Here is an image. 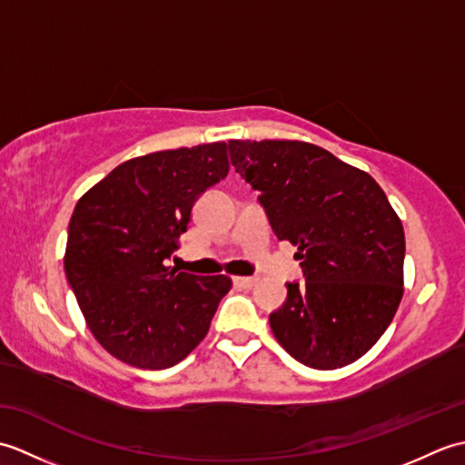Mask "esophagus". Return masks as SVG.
Masks as SVG:
<instances>
[{"label": "esophagus", "mask_w": 465, "mask_h": 465, "mask_svg": "<svg viewBox=\"0 0 465 465\" xmlns=\"http://www.w3.org/2000/svg\"><path fill=\"white\" fill-rule=\"evenodd\" d=\"M233 283L240 285L243 290H250L258 283V278H253V275H238V278H233Z\"/></svg>", "instance_id": "1"}]
</instances>
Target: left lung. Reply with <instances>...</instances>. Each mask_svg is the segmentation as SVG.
Instances as JSON below:
<instances>
[{
    "instance_id": "8db88e82",
    "label": "left lung",
    "mask_w": 465,
    "mask_h": 465,
    "mask_svg": "<svg viewBox=\"0 0 465 465\" xmlns=\"http://www.w3.org/2000/svg\"><path fill=\"white\" fill-rule=\"evenodd\" d=\"M230 160L280 242L298 245L303 282L270 313L282 348L313 370L343 368L388 330L403 293L406 238L370 173L323 147L232 140Z\"/></svg>"
}]
</instances>
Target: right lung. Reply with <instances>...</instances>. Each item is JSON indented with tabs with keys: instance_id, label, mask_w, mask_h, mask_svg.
<instances>
[{
	"instance_id": "right-lung-1",
	"label": "right lung",
	"mask_w": 465,
	"mask_h": 465,
	"mask_svg": "<svg viewBox=\"0 0 465 465\" xmlns=\"http://www.w3.org/2000/svg\"><path fill=\"white\" fill-rule=\"evenodd\" d=\"M230 172L225 143L134 157L77 202L64 268L95 340L134 368L165 370L200 343L227 275L167 268L192 207Z\"/></svg>"
}]
</instances>
